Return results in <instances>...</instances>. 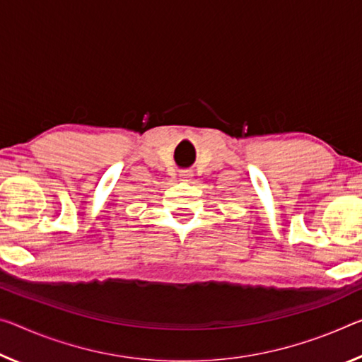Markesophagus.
<instances>
[{
  "label": "esophagus",
  "instance_id": "1",
  "mask_svg": "<svg viewBox=\"0 0 362 362\" xmlns=\"http://www.w3.org/2000/svg\"><path fill=\"white\" fill-rule=\"evenodd\" d=\"M179 175H180V179L182 180H190L192 177H193V174H192V170H187V169H183V170H180L179 172Z\"/></svg>",
  "mask_w": 362,
  "mask_h": 362
}]
</instances>
